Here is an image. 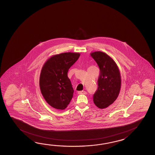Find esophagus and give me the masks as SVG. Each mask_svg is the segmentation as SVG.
Here are the masks:
<instances>
[{
  "label": "esophagus",
  "instance_id": "esophagus-1",
  "mask_svg": "<svg viewBox=\"0 0 155 155\" xmlns=\"http://www.w3.org/2000/svg\"><path fill=\"white\" fill-rule=\"evenodd\" d=\"M78 94L79 95H81V94H83V95H86L87 94V92L85 91H79L78 92Z\"/></svg>",
  "mask_w": 155,
  "mask_h": 155
}]
</instances>
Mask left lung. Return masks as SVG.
Returning <instances> with one entry per match:
<instances>
[{
    "label": "left lung",
    "instance_id": "left-lung-1",
    "mask_svg": "<svg viewBox=\"0 0 155 155\" xmlns=\"http://www.w3.org/2000/svg\"><path fill=\"white\" fill-rule=\"evenodd\" d=\"M90 55L100 68L98 89L94 95V102L99 109L111 105L117 98L121 78L119 67L111 57L102 51H94Z\"/></svg>",
    "mask_w": 155,
    "mask_h": 155
}]
</instances>
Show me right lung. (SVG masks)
I'll list each match as a JSON object with an SVG mask.
<instances>
[{"mask_svg": "<svg viewBox=\"0 0 155 155\" xmlns=\"http://www.w3.org/2000/svg\"><path fill=\"white\" fill-rule=\"evenodd\" d=\"M80 55V53L71 52L54 55L43 65L40 89L47 103L55 109H66L73 98L74 89L68 72Z\"/></svg>", "mask_w": 155, "mask_h": 155, "instance_id": "1", "label": "right lung"}]
</instances>
